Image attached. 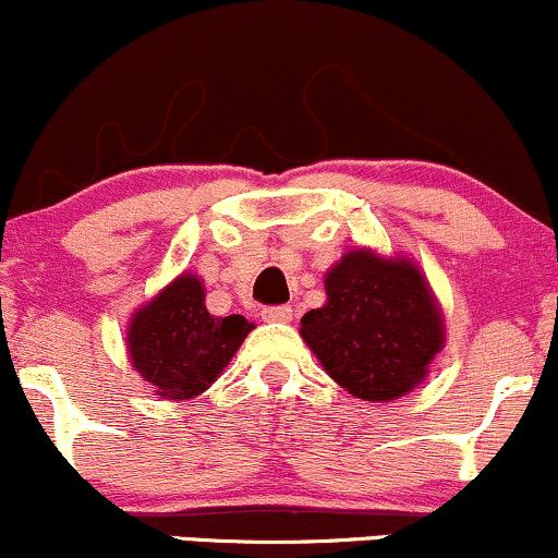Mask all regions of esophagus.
Wrapping results in <instances>:
<instances>
[{
	"label": "esophagus",
	"instance_id": "1",
	"mask_svg": "<svg viewBox=\"0 0 558 558\" xmlns=\"http://www.w3.org/2000/svg\"><path fill=\"white\" fill-rule=\"evenodd\" d=\"M260 316H264V320L287 324V320H292V307L290 305H271V307H264V311H260Z\"/></svg>",
	"mask_w": 558,
	"mask_h": 558
}]
</instances>
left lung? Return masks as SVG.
I'll list each match as a JSON object with an SVG mask.
<instances>
[{
	"label": "left lung",
	"mask_w": 558,
	"mask_h": 558,
	"mask_svg": "<svg viewBox=\"0 0 558 558\" xmlns=\"http://www.w3.org/2000/svg\"><path fill=\"white\" fill-rule=\"evenodd\" d=\"M326 300L307 311L303 339L352 397L389 402L421 384L444 347V318L410 260L347 253L326 277Z\"/></svg>",
	"instance_id": "8db88e82"
}]
</instances>
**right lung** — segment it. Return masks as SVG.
I'll list each match as a JSON object with an SVG mask.
<instances>
[{
	"mask_svg": "<svg viewBox=\"0 0 558 558\" xmlns=\"http://www.w3.org/2000/svg\"><path fill=\"white\" fill-rule=\"evenodd\" d=\"M203 298L201 281L187 274L130 324V360L161 397L190 399L206 391L253 329L242 316L214 318Z\"/></svg>",
	"mask_w": 558,
	"mask_h": 558,
	"instance_id": "right-lung-1",
	"label": "right lung"
}]
</instances>
